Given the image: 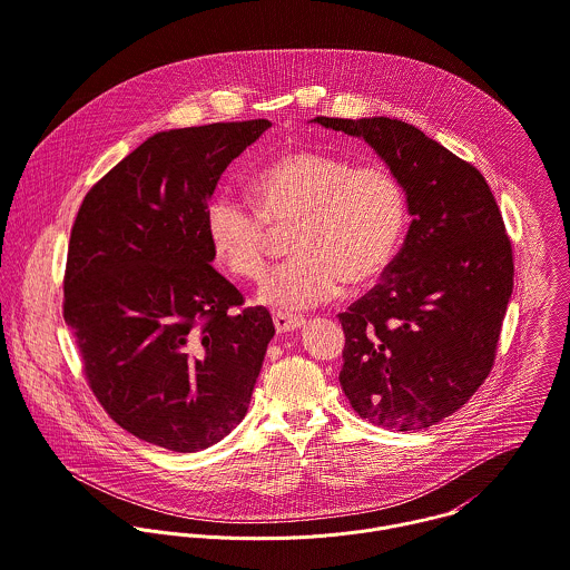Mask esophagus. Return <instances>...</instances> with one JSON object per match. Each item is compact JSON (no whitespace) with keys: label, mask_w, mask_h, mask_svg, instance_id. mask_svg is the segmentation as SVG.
<instances>
[{"label":"esophagus","mask_w":570,"mask_h":570,"mask_svg":"<svg viewBox=\"0 0 570 570\" xmlns=\"http://www.w3.org/2000/svg\"><path fill=\"white\" fill-rule=\"evenodd\" d=\"M274 327L278 334H289L305 327V318L289 316V314H274Z\"/></svg>","instance_id":"1"}]
</instances>
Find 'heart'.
<instances>
[{"mask_svg": "<svg viewBox=\"0 0 570 570\" xmlns=\"http://www.w3.org/2000/svg\"><path fill=\"white\" fill-rule=\"evenodd\" d=\"M254 205L214 196L205 229L216 258L238 278L258 281L269 258V225L294 223V258L261 285V303L303 312L332 303L345 283L367 285L391 265L406 227V191L382 166L352 168L323 153H287L252 179Z\"/></svg>", "mask_w": 570, "mask_h": 570, "instance_id": "heart-1", "label": "heart"}]
</instances>
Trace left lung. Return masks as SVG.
I'll return each instance as SVG.
<instances>
[{
    "label": "left lung",
    "instance_id": "obj_1",
    "mask_svg": "<svg viewBox=\"0 0 570 570\" xmlns=\"http://www.w3.org/2000/svg\"><path fill=\"white\" fill-rule=\"evenodd\" d=\"M367 141L406 191L411 225L379 285L338 321L341 386L393 431L455 413L489 376L513 292V249L495 196L471 164L400 119H330Z\"/></svg>",
    "mask_w": 570,
    "mask_h": 570
}]
</instances>
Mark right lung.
I'll list each match as a JSON object with an SVG mask.
<instances>
[{
    "label": "right lung",
    "instance_id": "obj_1",
    "mask_svg": "<svg viewBox=\"0 0 570 570\" xmlns=\"http://www.w3.org/2000/svg\"><path fill=\"white\" fill-rule=\"evenodd\" d=\"M272 124L157 132L86 194L68 245L63 321L106 413L177 453L247 413L274 323L214 267L207 200Z\"/></svg>",
    "mask_w": 570,
    "mask_h": 570
}]
</instances>
